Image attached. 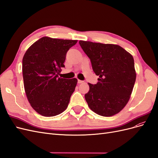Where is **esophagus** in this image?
I'll return each mask as SVG.
<instances>
[{"mask_svg": "<svg viewBox=\"0 0 158 158\" xmlns=\"http://www.w3.org/2000/svg\"><path fill=\"white\" fill-rule=\"evenodd\" d=\"M83 82H84V81L80 80H78V84H82V83H83Z\"/></svg>", "mask_w": 158, "mask_h": 158, "instance_id": "1", "label": "esophagus"}]
</instances>
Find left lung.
Here are the masks:
<instances>
[{
    "mask_svg": "<svg viewBox=\"0 0 158 158\" xmlns=\"http://www.w3.org/2000/svg\"><path fill=\"white\" fill-rule=\"evenodd\" d=\"M99 76L96 84L88 83L85 94L89 109L103 117H111L126 106L131 98L136 73L132 55L114 44L80 41Z\"/></svg>",
    "mask_w": 158,
    "mask_h": 158,
    "instance_id": "left-lung-1",
    "label": "left lung"
}]
</instances>
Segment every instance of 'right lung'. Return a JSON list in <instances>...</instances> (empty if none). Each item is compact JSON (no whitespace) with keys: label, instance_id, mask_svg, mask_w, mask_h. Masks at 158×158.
Instances as JSON below:
<instances>
[{"label":"right lung","instance_id":"1","mask_svg":"<svg viewBox=\"0 0 158 158\" xmlns=\"http://www.w3.org/2000/svg\"><path fill=\"white\" fill-rule=\"evenodd\" d=\"M77 41L43 37L23 55L25 92L31 107L42 116H56L69 106L78 80L58 78V74L64 66L66 52Z\"/></svg>","mask_w":158,"mask_h":158}]
</instances>
